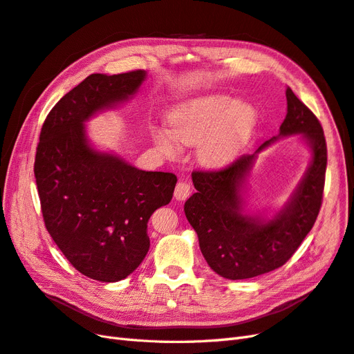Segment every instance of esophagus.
<instances>
[{
    "label": "esophagus",
    "mask_w": 354,
    "mask_h": 354,
    "mask_svg": "<svg viewBox=\"0 0 354 354\" xmlns=\"http://www.w3.org/2000/svg\"><path fill=\"white\" fill-rule=\"evenodd\" d=\"M191 194V185L187 180H179L175 188V198L176 200H185Z\"/></svg>",
    "instance_id": "obj_1"
}]
</instances>
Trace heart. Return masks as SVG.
I'll list each match as a JSON object with an SVG mask.
<instances>
[{
  "instance_id": "obj_1",
  "label": "heart",
  "mask_w": 354,
  "mask_h": 354,
  "mask_svg": "<svg viewBox=\"0 0 354 354\" xmlns=\"http://www.w3.org/2000/svg\"><path fill=\"white\" fill-rule=\"evenodd\" d=\"M170 130L153 126L149 135L161 156L175 158L180 144L196 147V157L209 169L224 167L245 147L257 124V111L227 95H206L176 105L169 114Z\"/></svg>"
}]
</instances>
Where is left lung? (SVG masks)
<instances>
[{
    "mask_svg": "<svg viewBox=\"0 0 354 354\" xmlns=\"http://www.w3.org/2000/svg\"><path fill=\"white\" fill-rule=\"evenodd\" d=\"M288 113L279 135L255 154L241 156L218 171H194L197 193L185 201V216L198 237L200 250L216 274L230 280L252 279L281 267L295 254L319 215L325 187L326 140L316 115L286 88ZM299 134L310 147L305 176L271 218L248 214L244 188L256 154L276 140Z\"/></svg>",
    "mask_w": 354,
    "mask_h": 354,
    "instance_id": "left-lung-1",
    "label": "left lung"
}]
</instances>
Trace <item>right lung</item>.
<instances>
[{"mask_svg": "<svg viewBox=\"0 0 354 354\" xmlns=\"http://www.w3.org/2000/svg\"><path fill=\"white\" fill-rule=\"evenodd\" d=\"M145 78L140 69L88 75L50 111L37 147L34 174L48 234L75 270L106 283L144 261L148 219L169 205L178 180L93 148L84 129L132 97Z\"/></svg>", "mask_w": 354, "mask_h": 354, "instance_id": "right-lung-1", "label": "right lung"}]
</instances>
